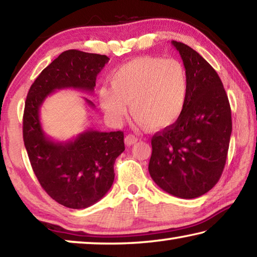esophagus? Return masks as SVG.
<instances>
[{"instance_id": "esophagus-1", "label": "esophagus", "mask_w": 257, "mask_h": 257, "mask_svg": "<svg viewBox=\"0 0 257 257\" xmlns=\"http://www.w3.org/2000/svg\"><path fill=\"white\" fill-rule=\"evenodd\" d=\"M137 141H138V138H137L136 136H135V135H132V134L127 135V136H125V138H124L125 144H127L128 146L134 145L135 143H137Z\"/></svg>"}]
</instances>
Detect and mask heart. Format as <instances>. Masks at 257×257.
I'll use <instances>...</instances> for the list:
<instances>
[{"mask_svg": "<svg viewBox=\"0 0 257 257\" xmlns=\"http://www.w3.org/2000/svg\"><path fill=\"white\" fill-rule=\"evenodd\" d=\"M188 80L177 60L141 56L112 73L111 86L99 89V103L114 124L122 122L128 112L138 124L163 129L176 122L184 112Z\"/></svg>", "mask_w": 257, "mask_h": 257, "instance_id": "obj_1", "label": "heart"}]
</instances>
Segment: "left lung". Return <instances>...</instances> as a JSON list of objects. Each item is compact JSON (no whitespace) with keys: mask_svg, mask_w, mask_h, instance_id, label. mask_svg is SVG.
Masks as SVG:
<instances>
[{"mask_svg":"<svg viewBox=\"0 0 257 257\" xmlns=\"http://www.w3.org/2000/svg\"><path fill=\"white\" fill-rule=\"evenodd\" d=\"M171 43L184 62L188 95L180 118L152 137L149 171L167 193L196 198L222 175L232 130L231 108L211 64L184 43Z\"/></svg>","mask_w":257,"mask_h":257,"instance_id":"obj_1","label":"left lung"}]
</instances>
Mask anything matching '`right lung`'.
<instances>
[{
    "label": "right lung",
    "instance_id": "obj_1",
    "mask_svg": "<svg viewBox=\"0 0 257 257\" xmlns=\"http://www.w3.org/2000/svg\"><path fill=\"white\" fill-rule=\"evenodd\" d=\"M108 60L106 55L78 50L62 52L30 86L25 102L24 143L35 176L51 198L69 208L93 205L111 188L113 165L124 151L123 133L89 129L72 141L53 142L43 132L40 108L56 89L93 92L96 77Z\"/></svg>",
    "mask_w": 257,
    "mask_h": 257
}]
</instances>
